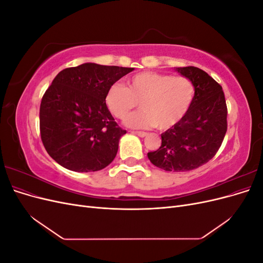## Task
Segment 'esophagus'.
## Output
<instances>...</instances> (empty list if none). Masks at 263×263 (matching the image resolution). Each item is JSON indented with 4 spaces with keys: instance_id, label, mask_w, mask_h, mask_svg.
I'll list each match as a JSON object with an SVG mask.
<instances>
[{
    "instance_id": "obj_1",
    "label": "esophagus",
    "mask_w": 263,
    "mask_h": 263,
    "mask_svg": "<svg viewBox=\"0 0 263 263\" xmlns=\"http://www.w3.org/2000/svg\"><path fill=\"white\" fill-rule=\"evenodd\" d=\"M134 134L138 135L139 137H146L147 136V133H145V132H134Z\"/></svg>"
}]
</instances>
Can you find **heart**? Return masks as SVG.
<instances>
[{
	"mask_svg": "<svg viewBox=\"0 0 263 263\" xmlns=\"http://www.w3.org/2000/svg\"><path fill=\"white\" fill-rule=\"evenodd\" d=\"M195 94V84L187 77L142 72L132 77L127 86L119 83L110 86L105 103L118 119H125L139 103L141 109L126 119L127 126L168 129L184 118Z\"/></svg>",
	"mask_w": 263,
	"mask_h": 263,
	"instance_id": "1",
	"label": "heart"
}]
</instances>
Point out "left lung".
<instances>
[{
    "label": "left lung",
    "mask_w": 263,
    "mask_h": 263,
    "mask_svg": "<svg viewBox=\"0 0 263 263\" xmlns=\"http://www.w3.org/2000/svg\"><path fill=\"white\" fill-rule=\"evenodd\" d=\"M192 80L195 99L187 114L161 134V146L148 153L150 162L165 171L194 170L216 155L227 132V106L220 84L196 67L176 68Z\"/></svg>",
    "instance_id": "left-lung-1"
}]
</instances>
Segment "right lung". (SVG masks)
<instances>
[{
  "label": "right lung",
  "instance_id": "add662e5",
  "mask_svg": "<svg viewBox=\"0 0 263 263\" xmlns=\"http://www.w3.org/2000/svg\"><path fill=\"white\" fill-rule=\"evenodd\" d=\"M133 70L86 62L55 76L39 109L42 141L55 162L71 171L92 172L114 160L126 130L115 122L105 97Z\"/></svg>",
  "mask_w": 263,
  "mask_h": 263
}]
</instances>
